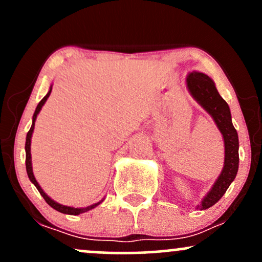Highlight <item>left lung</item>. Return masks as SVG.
I'll return each instance as SVG.
<instances>
[{"mask_svg": "<svg viewBox=\"0 0 262 262\" xmlns=\"http://www.w3.org/2000/svg\"><path fill=\"white\" fill-rule=\"evenodd\" d=\"M187 87L194 100L212 116L224 138L225 158L223 171L212 189L203 198L202 203L197 206V209H207L223 197L230 183L235 179L239 167V138L236 129L231 123L229 106L218 93L212 79L202 73L194 71L187 76Z\"/></svg>", "mask_w": 262, "mask_h": 262, "instance_id": "8db88e82", "label": "left lung"}]
</instances>
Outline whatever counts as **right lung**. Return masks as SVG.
I'll return each mask as SVG.
<instances>
[{"instance_id":"1","label":"right lung","mask_w":262,"mask_h":262,"mask_svg":"<svg viewBox=\"0 0 262 262\" xmlns=\"http://www.w3.org/2000/svg\"><path fill=\"white\" fill-rule=\"evenodd\" d=\"M50 92H52V87H50L49 92L47 93V96H45L43 100L39 102L37 108H35V112H34V114H33L32 127H31V129H29L28 133H27V139H26V169H27V173H28L29 180H31V181H32L33 183H34V186H35V187H37V189L39 191V193H40L41 197H43L44 200H45V202H47L48 204H49L50 207H53L54 209H56V210H58V212H60V213H64V214H70V215H77V214H81V213L87 212V210L95 208V207L98 206V204H100V203L102 202V201H101V202H98V203L92 204V206L86 207V208H74V207L62 206V204H60V203H58V202H55V201H53L52 198H50L49 196H48L47 193H45L43 189H41L40 186H39V183L37 182V180H35L34 175H33L32 158H31V139H32V133H33V130H34V123H35V119H37L38 113L40 112L41 107L44 106L45 101H47L48 97H49V96H50Z\"/></svg>"}]
</instances>
